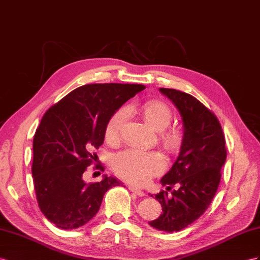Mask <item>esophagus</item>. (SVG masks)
<instances>
[{"label":"esophagus","instance_id":"esophagus-1","mask_svg":"<svg viewBox=\"0 0 260 260\" xmlns=\"http://www.w3.org/2000/svg\"><path fill=\"white\" fill-rule=\"evenodd\" d=\"M128 189L132 192H134V193L137 194L138 197H144L145 196V192L143 190H141V189L137 188V187H134V185H128Z\"/></svg>","mask_w":260,"mask_h":260}]
</instances>
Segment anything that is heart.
Listing matches in <instances>:
<instances>
[{
  "mask_svg": "<svg viewBox=\"0 0 260 260\" xmlns=\"http://www.w3.org/2000/svg\"><path fill=\"white\" fill-rule=\"evenodd\" d=\"M139 112L151 127L160 132V139L171 152H177L182 143V134L177 128H167L172 122V111L167 104L158 101H146L138 106L119 109L105 126V139L115 143L122 137L127 119V112ZM113 169L116 175L137 184L147 182L166 169V158L160 151L142 150L135 147L124 149L113 157Z\"/></svg>",
  "mask_w": 260,
  "mask_h": 260,
  "instance_id": "heart-1",
  "label": "heart"
}]
</instances>
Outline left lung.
Instances as JSON below:
<instances>
[{
	"instance_id": "1",
	"label": "left lung",
	"mask_w": 260,
	"mask_h": 260,
	"mask_svg": "<svg viewBox=\"0 0 260 260\" xmlns=\"http://www.w3.org/2000/svg\"><path fill=\"white\" fill-rule=\"evenodd\" d=\"M160 92L177 106L183 121L180 154L162 179L161 191L155 198L162 214L150 226L159 231L178 232L187 228L209 208L221 181V169L226 160L225 137L216 115L188 93L161 88Z\"/></svg>"
}]
</instances>
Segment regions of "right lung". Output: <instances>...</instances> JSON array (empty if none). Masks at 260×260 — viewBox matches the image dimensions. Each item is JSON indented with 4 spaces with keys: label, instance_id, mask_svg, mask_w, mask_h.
I'll list each match as a JSON object with an SVG mask.
<instances>
[{
    "label": "right lung",
    "instance_id": "add662e5",
    "mask_svg": "<svg viewBox=\"0 0 260 260\" xmlns=\"http://www.w3.org/2000/svg\"><path fill=\"white\" fill-rule=\"evenodd\" d=\"M145 88L85 84L46 111L32 141L31 174L39 209L57 228L72 230L86 224L99 212L105 192L122 184L108 176L86 183L83 174L96 160L109 118ZM94 168L104 171L99 164Z\"/></svg>",
    "mask_w": 260,
    "mask_h": 260
}]
</instances>
